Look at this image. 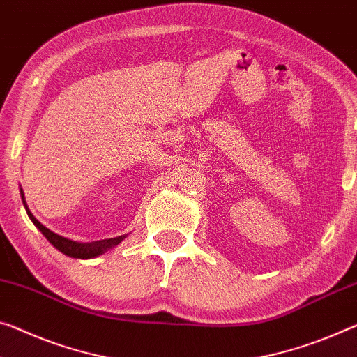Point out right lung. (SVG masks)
Wrapping results in <instances>:
<instances>
[{
	"label": "right lung",
	"mask_w": 357,
	"mask_h": 357,
	"mask_svg": "<svg viewBox=\"0 0 357 357\" xmlns=\"http://www.w3.org/2000/svg\"><path fill=\"white\" fill-rule=\"evenodd\" d=\"M20 195H22V202H24V206L26 209L28 218L31 219V222L36 225L39 231H41L44 236H46L50 245L56 248V250H59L60 252H63L65 256H68V257H75V259L98 257V256H101V254H105L106 251H109V250H112V248H116L119 243L127 238V235H121V236H116V238H107V240H100V241H92V243H79V241L68 240V238H65V236L56 235V234H54L52 230L44 227V225L39 222V220L35 216H33L30 209H28L24 190H22V189H20Z\"/></svg>",
	"instance_id": "add662e5"
}]
</instances>
